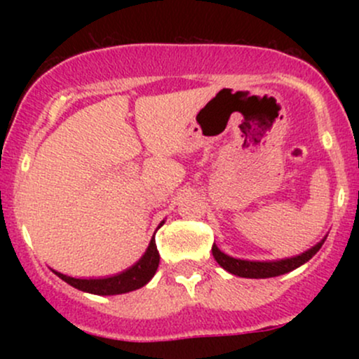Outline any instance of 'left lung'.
<instances>
[{
    "label": "left lung",
    "instance_id": "1",
    "mask_svg": "<svg viewBox=\"0 0 359 359\" xmlns=\"http://www.w3.org/2000/svg\"><path fill=\"white\" fill-rule=\"evenodd\" d=\"M323 241L317 243L316 246H312L311 250L304 251V253L297 255V257L292 258H283V259H275V262H250V259H240L233 258L229 255L222 253L216 245H212V257L217 263L229 273L238 275V277L245 278H270V277H278V275L288 273V271L299 269L300 265L309 262L317 251L323 246Z\"/></svg>",
    "mask_w": 359,
    "mask_h": 359
}]
</instances>
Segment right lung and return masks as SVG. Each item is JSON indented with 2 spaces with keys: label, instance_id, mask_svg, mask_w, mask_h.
I'll use <instances>...</instances> for the list:
<instances>
[{
  "label": "right lung",
  "instance_id": "right-lung-1",
  "mask_svg": "<svg viewBox=\"0 0 359 359\" xmlns=\"http://www.w3.org/2000/svg\"><path fill=\"white\" fill-rule=\"evenodd\" d=\"M163 224V221L160 222V226ZM158 226V228H160ZM160 263V255L158 250H156L155 238H151L150 245L145 251L142 258L135 263L133 266L121 271V273L111 275V277L104 278H74L69 277V275L60 273V271L52 270L57 277L67 282L69 285L82 292H89V294L96 295H118V294H126V292L137 290V288H142L150 282L151 277L155 275L156 269H158Z\"/></svg>",
  "mask_w": 359,
  "mask_h": 359
}]
</instances>
